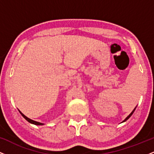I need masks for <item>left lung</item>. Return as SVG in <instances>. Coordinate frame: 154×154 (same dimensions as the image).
<instances>
[{
	"label": "left lung",
	"instance_id": "obj_1",
	"mask_svg": "<svg viewBox=\"0 0 154 154\" xmlns=\"http://www.w3.org/2000/svg\"><path fill=\"white\" fill-rule=\"evenodd\" d=\"M136 107H137V106H136ZM136 107L135 108V109H133V111H132V112H131V113H130V114H129V115H128V116H127V117H126V118H125V120H123V121H122V122H126V121H127V120H128V119H129V118H130V116H131L132 115V114H133V113H134V111H135V110Z\"/></svg>",
	"mask_w": 154,
	"mask_h": 154
}]
</instances>
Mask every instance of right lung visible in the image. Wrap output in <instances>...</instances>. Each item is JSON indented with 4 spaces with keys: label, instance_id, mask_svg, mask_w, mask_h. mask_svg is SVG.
<instances>
[{
    "label": "right lung",
    "instance_id": "right-lung-1",
    "mask_svg": "<svg viewBox=\"0 0 154 154\" xmlns=\"http://www.w3.org/2000/svg\"><path fill=\"white\" fill-rule=\"evenodd\" d=\"M19 112H20V114H22V116H23V117L24 118V119H25L26 121L28 122H29V123H31V124H33V125H43L44 124L43 123H40V122H36V121H34V120H32V119H29V118H28V117H26V116L24 115V114H23L22 112H21L20 111H19Z\"/></svg>",
    "mask_w": 154,
    "mask_h": 154
}]
</instances>
